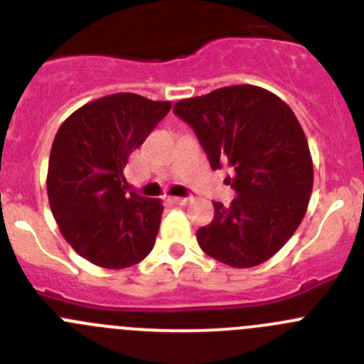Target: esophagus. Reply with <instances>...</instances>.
Wrapping results in <instances>:
<instances>
[{
	"mask_svg": "<svg viewBox=\"0 0 364 364\" xmlns=\"http://www.w3.org/2000/svg\"><path fill=\"white\" fill-rule=\"evenodd\" d=\"M172 203L174 204H179V205H185V204H188L190 200H192V197H172Z\"/></svg>",
	"mask_w": 364,
	"mask_h": 364,
	"instance_id": "34e87169",
	"label": "esophagus"
}]
</instances>
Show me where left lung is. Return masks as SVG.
Masks as SVG:
<instances>
[{
	"label": "left lung",
	"instance_id": "1",
	"mask_svg": "<svg viewBox=\"0 0 364 364\" xmlns=\"http://www.w3.org/2000/svg\"><path fill=\"white\" fill-rule=\"evenodd\" d=\"M174 114L196 132L213 171L232 167L230 205L197 230L204 253L230 267L274 255L299 227L314 186V164L292 109L271 91L241 84L186 98Z\"/></svg>",
	"mask_w": 364,
	"mask_h": 364
}]
</instances>
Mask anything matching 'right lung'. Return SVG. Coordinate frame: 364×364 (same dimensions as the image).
<instances>
[{
  "label": "right lung",
  "instance_id": "1",
  "mask_svg": "<svg viewBox=\"0 0 364 364\" xmlns=\"http://www.w3.org/2000/svg\"><path fill=\"white\" fill-rule=\"evenodd\" d=\"M168 111L171 102L109 95L77 109L54 137L50 209L70 247L97 266L130 267L155 247L164 205L127 192L123 168Z\"/></svg>",
  "mask_w": 364,
  "mask_h": 364
}]
</instances>
